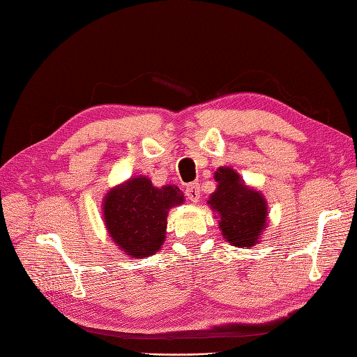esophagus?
<instances>
[{"instance_id": "obj_1", "label": "esophagus", "mask_w": 357, "mask_h": 357, "mask_svg": "<svg viewBox=\"0 0 357 357\" xmlns=\"http://www.w3.org/2000/svg\"><path fill=\"white\" fill-rule=\"evenodd\" d=\"M185 196H187L188 201L198 202L199 198H201V188H199V184H190V185H187V188H185Z\"/></svg>"}]
</instances>
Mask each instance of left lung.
Returning a JSON list of instances; mask_svg holds the SVG:
<instances>
[{
  "label": "left lung",
  "instance_id": "8db88e82",
  "mask_svg": "<svg viewBox=\"0 0 357 357\" xmlns=\"http://www.w3.org/2000/svg\"><path fill=\"white\" fill-rule=\"evenodd\" d=\"M215 181L216 190L207 204L218 213L215 218H219L224 239L239 248L256 245L267 229V199L259 190L248 187L231 167H219Z\"/></svg>",
  "mask_w": 357,
  "mask_h": 357
}]
</instances>
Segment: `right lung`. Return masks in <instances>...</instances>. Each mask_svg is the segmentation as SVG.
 <instances>
[{
    "label": "right lung",
    "instance_id": "add662e5",
    "mask_svg": "<svg viewBox=\"0 0 357 357\" xmlns=\"http://www.w3.org/2000/svg\"><path fill=\"white\" fill-rule=\"evenodd\" d=\"M184 201L185 196L176 185L158 188L147 176H133L105 193V230L124 255L149 257L164 244L170 208Z\"/></svg>",
    "mask_w": 357,
    "mask_h": 357
}]
</instances>
